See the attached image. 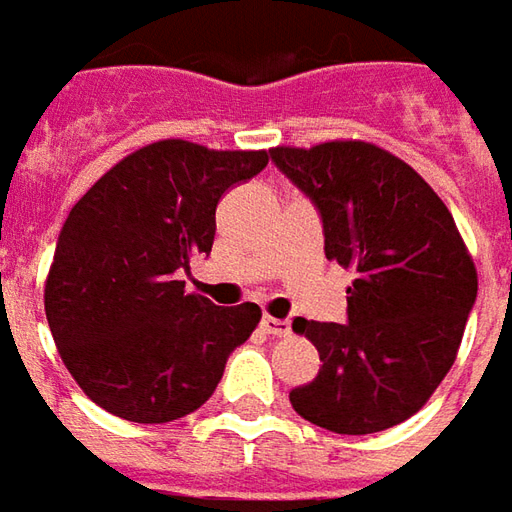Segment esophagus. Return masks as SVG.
<instances>
[{
  "instance_id": "obj_1",
  "label": "esophagus",
  "mask_w": 512,
  "mask_h": 512,
  "mask_svg": "<svg viewBox=\"0 0 512 512\" xmlns=\"http://www.w3.org/2000/svg\"><path fill=\"white\" fill-rule=\"evenodd\" d=\"M262 329L267 332V335H273V338H287V335H290V321H284V318H273V315H264Z\"/></svg>"
}]
</instances>
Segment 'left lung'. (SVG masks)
<instances>
[{"mask_svg": "<svg viewBox=\"0 0 512 512\" xmlns=\"http://www.w3.org/2000/svg\"><path fill=\"white\" fill-rule=\"evenodd\" d=\"M270 160L315 202L329 262L355 270L346 324L293 321L321 369L290 403L335 434L386 431L454 366L476 301L471 253L434 188L375 143L276 146Z\"/></svg>", "mask_w": 512, "mask_h": 512, "instance_id": "obj_1", "label": "left lung"}]
</instances>
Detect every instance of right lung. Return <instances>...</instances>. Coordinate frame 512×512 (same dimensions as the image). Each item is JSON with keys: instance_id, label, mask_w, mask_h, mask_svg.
<instances>
[{"instance_id": "right-lung-1", "label": "right lung", "mask_w": 512, "mask_h": 512, "mask_svg": "<svg viewBox=\"0 0 512 512\" xmlns=\"http://www.w3.org/2000/svg\"><path fill=\"white\" fill-rule=\"evenodd\" d=\"M267 152L157 140L72 205L44 284L58 355L92 403L129 423H171L214 394L259 304L185 293L188 259L211 253L216 202L267 166Z\"/></svg>"}]
</instances>
